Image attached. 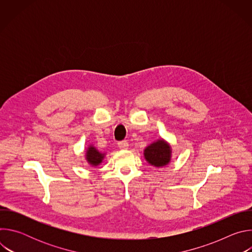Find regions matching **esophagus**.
<instances>
[{
    "mask_svg": "<svg viewBox=\"0 0 252 252\" xmlns=\"http://www.w3.org/2000/svg\"><path fill=\"white\" fill-rule=\"evenodd\" d=\"M118 146L121 150H127L128 148V142L126 141V140H123V141H119L118 142Z\"/></svg>",
    "mask_w": 252,
    "mask_h": 252,
    "instance_id": "esophagus-1",
    "label": "esophagus"
}]
</instances>
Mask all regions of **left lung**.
I'll list each match as a JSON object with an SVG mask.
<instances>
[{
	"mask_svg": "<svg viewBox=\"0 0 252 252\" xmlns=\"http://www.w3.org/2000/svg\"><path fill=\"white\" fill-rule=\"evenodd\" d=\"M143 157L146 160L153 166L163 167L170 162L171 159V147L163 138H159L143 151Z\"/></svg>",
	"mask_w": 252,
	"mask_h": 252,
	"instance_id": "obj_1",
	"label": "left lung"
}]
</instances>
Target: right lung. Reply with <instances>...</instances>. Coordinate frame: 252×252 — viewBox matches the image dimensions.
<instances>
[{
    "label": "right lung",
    "instance_id": "1",
    "mask_svg": "<svg viewBox=\"0 0 252 252\" xmlns=\"http://www.w3.org/2000/svg\"><path fill=\"white\" fill-rule=\"evenodd\" d=\"M105 157L104 153L99 152L93 145H90L86 151V159L92 166H98Z\"/></svg>",
    "mask_w": 252,
    "mask_h": 252
}]
</instances>
